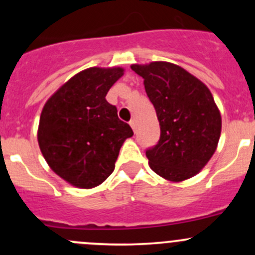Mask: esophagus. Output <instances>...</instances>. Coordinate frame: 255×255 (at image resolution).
Here are the masks:
<instances>
[{
	"mask_svg": "<svg viewBox=\"0 0 255 255\" xmlns=\"http://www.w3.org/2000/svg\"><path fill=\"white\" fill-rule=\"evenodd\" d=\"M129 125H130V127H132V129L135 132V129H137V122H135V120H130Z\"/></svg>",
	"mask_w": 255,
	"mask_h": 255,
	"instance_id": "1",
	"label": "esophagus"
}]
</instances>
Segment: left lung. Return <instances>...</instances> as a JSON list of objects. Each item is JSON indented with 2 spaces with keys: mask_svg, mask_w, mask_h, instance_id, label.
Instances as JSON below:
<instances>
[{
  "mask_svg": "<svg viewBox=\"0 0 255 255\" xmlns=\"http://www.w3.org/2000/svg\"><path fill=\"white\" fill-rule=\"evenodd\" d=\"M144 79L155 109L160 138L145 150L151 170L170 181L196 175L217 148L222 121L204 82L165 61L130 66Z\"/></svg>",
  "mask_w": 255,
  "mask_h": 255,
  "instance_id": "obj_1",
  "label": "left lung"
}]
</instances>
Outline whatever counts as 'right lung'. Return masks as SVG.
Segmentation results:
<instances>
[{
  "instance_id": "obj_1",
  "label": "right lung",
  "mask_w": 255,
  "mask_h": 255,
  "mask_svg": "<svg viewBox=\"0 0 255 255\" xmlns=\"http://www.w3.org/2000/svg\"><path fill=\"white\" fill-rule=\"evenodd\" d=\"M122 68H90L64 84L40 115L38 143L54 173L82 189L112 174L123 142L132 137L106 95Z\"/></svg>"
}]
</instances>
